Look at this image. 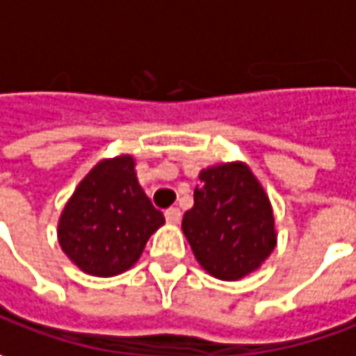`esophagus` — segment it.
<instances>
[{"label":"esophagus","instance_id":"obj_1","mask_svg":"<svg viewBox=\"0 0 356 356\" xmlns=\"http://www.w3.org/2000/svg\"><path fill=\"white\" fill-rule=\"evenodd\" d=\"M165 219L169 221V223L177 225L181 221V211L177 207H169L165 211Z\"/></svg>","mask_w":356,"mask_h":356}]
</instances>
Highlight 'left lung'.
Returning a JSON list of instances; mask_svg holds the SVG:
<instances>
[{
  "label": "left lung",
  "mask_w": 356,
  "mask_h": 356,
  "mask_svg": "<svg viewBox=\"0 0 356 356\" xmlns=\"http://www.w3.org/2000/svg\"><path fill=\"white\" fill-rule=\"evenodd\" d=\"M181 229L199 265L221 281L257 270L277 245L273 207L249 165L221 163L199 173Z\"/></svg>",
  "instance_id": "obj_1"
}]
</instances>
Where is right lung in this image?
<instances>
[{
  "label": "right lung",
  "instance_id": "right-lung-1",
  "mask_svg": "<svg viewBox=\"0 0 356 356\" xmlns=\"http://www.w3.org/2000/svg\"><path fill=\"white\" fill-rule=\"evenodd\" d=\"M163 223L137 181L135 159L119 155L97 163L77 185L61 211L57 237L83 273L113 277L131 269Z\"/></svg>",
  "mask_w": 356,
  "mask_h": 356
}]
</instances>
